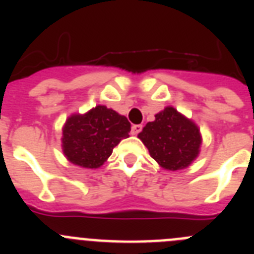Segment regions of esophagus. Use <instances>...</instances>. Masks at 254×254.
Instances as JSON below:
<instances>
[{
	"instance_id": "1",
	"label": "esophagus",
	"mask_w": 254,
	"mask_h": 254,
	"mask_svg": "<svg viewBox=\"0 0 254 254\" xmlns=\"http://www.w3.org/2000/svg\"><path fill=\"white\" fill-rule=\"evenodd\" d=\"M141 129H142V126L141 125H134V126H132V134H134V136H136V134H138L141 132Z\"/></svg>"
}]
</instances>
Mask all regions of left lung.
I'll return each instance as SVG.
<instances>
[{
	"label": "left lung",
	"instance_id": "1",
	"mask_svg": "<svg viewBox=\"0 0 254 254\" xmlns=\"http://www.w3.org/2000/svg\"><path fill=\"white\" fill-rule=\"evenodd\" d=\"M138 138L150 156L163 169L172 172L190 167L202 143L198 126L173 107H165L155 114V121L143 127Z\"/></svg>",
	"mask_w": 254,
	"mask_h": 254
}]
</instances>
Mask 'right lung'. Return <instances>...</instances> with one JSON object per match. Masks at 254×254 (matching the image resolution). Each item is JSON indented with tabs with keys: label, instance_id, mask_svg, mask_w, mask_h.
I'll return each mask as SVG.
<instances>
[{
	"label": "right lung",
	"instance_id": "1",
	"mask_svg": "<svg viewBox=\"0 0 254 254\" xmlns=\"http://www.w3.org/2000/svg\"><path fill=\"white\" fill-rule=\"evenodd\" d=\"M131 123L105 105L84 114L73 113L62 128V151L69 163L86 169L102 167L114 147L129 137Z\"/></svg>",
	"mask_w": 254,
	"mask_h": 254
}]
</instances>
